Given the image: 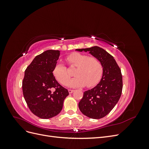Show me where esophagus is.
I'll return each instance as SVG.
<instances>
[{
  "mask_svg": "<svg viewBox=\"0 0 149 149\" xmlns=\"http://www.w3.org/2000/svg\"><path fill=\"white\" fill-rule=\"evenodd\" d=\"M73 91H74V90L73 89H68V92H69V93H73Z\"/></svg>",
  "mask_w": 149,
  "mask_h": 149,
  "instance_id": "esophagus-1",
  "label": "esophagus"
}]
</instances>
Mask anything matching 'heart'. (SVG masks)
<instances>
[{"label":"heart","instance_id":"heart-1","mask_svg":"<svg viewBox=\"0 0 149 149\" xmlns=\"http://www.w3.org/2000/svg\"><path fill=\"white\" fill-rule=\"evenodd\" d=\"M66 60L70 68H76L74 72L76 77L67 83L68 86L75 88L86 85L87 88H91L100 82L103 68L98 58L76 52L68 56ZM53 73L61 84H65L70 78L67 67L61 63L55 65Z\"/></svg>","mask_w":149,"mask_h":149}]
</instances>
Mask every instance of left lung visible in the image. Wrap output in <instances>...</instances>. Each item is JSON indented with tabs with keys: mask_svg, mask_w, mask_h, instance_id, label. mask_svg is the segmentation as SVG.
Instances as JSON below:
<instances>
[{
	"mask_svg": "<svg viewBox=\"0 0 149 149\" xmlns=\"http://www.w3.org/2000/svg\"><path fill=\"white\" fill-rule=\"evenodd\" d=\"M76 50L89 52L102 65L101 81L93 89L84 92L78 104L81 112L88 118H102L113 109L121 96L123 86L121 70L114 57L102 48L95 46Z\"/></svg>",
	"mask_w": 149,
	"mask_h": 149,
	"instance_id": "1",
	"label": "left lung"
}]
</instances>
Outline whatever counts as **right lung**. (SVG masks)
<instances>
[{
	"instance_id": "right-lung-1",
	"label": "right lung",
	"mask_w": 149,
	"mask_h": 149,
	"mask_svg": "<svg viewBox=\"0 0 149 149\" xmlns=\"http://www.w3.org/2000/svg\"><path fill=\"white\" fill-rule=\"evenodd\" d=\"M60 54L53 49L44 52L35 56L25 71L24 97L31 112L40 118L49 119L59 114L69 94L53 73Z\"/></svg>"
}]
</instances>
